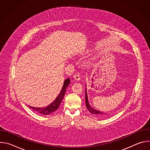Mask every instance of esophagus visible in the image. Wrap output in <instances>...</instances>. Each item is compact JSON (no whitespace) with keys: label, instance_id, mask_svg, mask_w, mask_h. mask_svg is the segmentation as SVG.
Segmentation results:
<instances>
[{"label":"esophagus","instance_id":"1","mask_svg":"<svg viewBox=\"0 0 150 150\" xmlns=\"http://www.w3.org/2000/svg\"><path fill=\"white\" fill-rule=\"evenodd\" d=\"M74 78L76 81H79L81 79V77L79 74H76L74 75Z\"/></svg>","mask_w":150,"mask_h":150}]
</instances>
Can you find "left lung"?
Wrapping results in <instances>:
<instances>
[{
	"label": "left lung",
	"instance_id": "1",
	"mask_svg": "<svg viewBox=\"0 0 150 150\" xmlns=\"http://www.w3.org/2000/svg\"><path fill=\"white\" fill-rule=\"evenodd\" d=\"M87 86V85H86ZM85 104H86V106H87V109L88 110V111L93 114V115H96L98 117H103L105 115V113H103V112H101L100 111H98L94 109H93L92 107L89 104V101H88V96H87V90L85 89Z\"/></svg>",
	"mask_w": 150,
	"mask_h": 150
}]
</instances>
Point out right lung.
<instances>
[{
	"label": "right lung",
	"mask_w": 150,
	"mask_h": 150,
	"mask_svg": "<svg viewBox=\"0 0 150 150\" xmlns=\"http://www.w3.org/2000/svg\"><path fill=\"white\" fill-rule=\"evenodd\" d=\"M69 83H70L69 78L67 79L65 81H64L62 88L59 94L56 97V98L47 106L45 107V108H34V107H32V106H29V108H30L35 112L42 115H47L54 112L59 108V107L62 102V100L64 96H65L66 89Z\"/></svg>",
	"instance_id": "right-lung-1"
}]
</instances>
